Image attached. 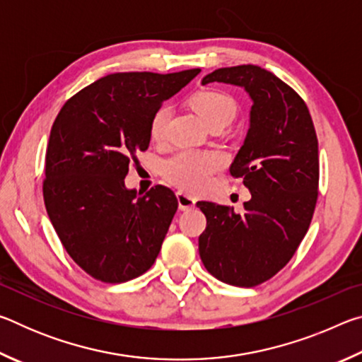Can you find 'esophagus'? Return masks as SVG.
<instances>
[{
    "instance_id": "esophagus-1",
    "label": "esophagus",
    "mask_w": 362,
    "mask_h": 362,
    "mask_svg": "<svg viewBox=\"0 0 362 362\" xmlns=\"http://www.w3.org/2000/svg\"><path fill=\"white\" fill-rule=\"evenodd\" d=\"M177 201H179L180 211H189V209H193L194 203H196L194 198H192V196L187 194V193H183V192L177 193Z\"/></svg>"
}]
</instances>
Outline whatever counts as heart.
Instances as JSON below:
<instances>
[{"mask_svg":"<svg viewBox=\"0 0 362 362\" xmlns=\"http://www.w3.org/2000/svg\"><path fill=\"white\" fill-rule=\"evenodd\" d=\"M192 107L196 110L207 126L228 124L235 118L238 105L230 94L218 89H203L192 95ZM173 108L161 105L156 108L150 119V137L161 142L166 137L168 124ZM225 158L217 151L180 150L164 159L161 173L164 179L187 192H201L209 185L212 177L223 169Z\"/></svg>","mask_w":362,"mask_h":362,"instance_id":"b5f03b06","label":"heart"}]
</instances>
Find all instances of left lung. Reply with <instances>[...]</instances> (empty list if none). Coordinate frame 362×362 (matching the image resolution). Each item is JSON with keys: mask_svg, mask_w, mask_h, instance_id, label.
I'll list each match as a JSON object with an SVG mask.
<instances>
[{"mask_svg": "<svg viewBox=\"0 0 362 362\" xmlns=\"http://www.w3.org/2000/svg\"><path fill=\"white\" fill-rule=\"evenodd\" d=\"M214 81L243 86L254 102L247 137L230 166L252 198L244 214L196 203L207 220L199 257L222 283L254 287L289 263L310 228L320 187L317 137L302 97L272 71L228 66L209 73L203 84Z\"/></svg>", "mask_w": 362, "mask_h": 362, "instance_id": "8db88e82", "label": "left lung"}]
</instances>
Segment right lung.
Segmentation results:
<instances>
[{
  "label": "right lung",
  "mask_w": 362,
  "mask_h": 362,
  "mask_svg": "<svg viewBox=\"0 0 362 362\" xmlns=\"http://www.w3.org/2000/svg\"><path fill=\"white\" fill-rule=\"evenodd\" d=\"M201 70L113 73L60 108L49 136L42 196L73 262L107 284L126 283L155 263L179 207L156 185L137 194L124 177L150 145V119Z\"/></svg>",
  "instance_id": "obj_1"
}]
</instances>
